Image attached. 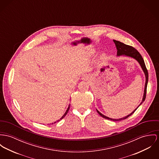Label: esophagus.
Here are the masks:
<instances>
[{
    "mask_svg": "<svg viewBox=\"0 0 159 159\" xmlns=\"http://www.w3.org/2000/svg\"><path fill=\"white\" fill-rule=\"evenodd\" d=\"M88 78V77L86 75V76H85V77L83 78V79H84V80H87Z\"/></svg>",
    "mask_w": 159,
    "mask_h": 159,
    "instance_id": "34e87169",
    "label": "esophagus"
}]
</instances>
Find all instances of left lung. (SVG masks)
<instances>
[{"label":"left lung","mask_w":159,"mask_h":159,"mask_svg":"<svg viewBox=\"0 0 159 159\" xmlns=\"http://www.w3.org/2000/svg\"><path fill=\"white\" fill-rule=\"evenodd\" d=\"M114 42L115 43V45L116 46V48L117 49V56H121V55H125V56H129V57H131L133 58H134L135 59H136L137 61H139V63H140L142 70H143L145 74V77H146V83H145V90H144V94H143V99H142V101L141 102V103L139 105V107L145 101V98H146V95H147V85H148V70H147V67L145 66V62L143 61V57H142L141 54L139 53V52L136 49H135L134 47H131V46H129V45H126L125 43H123L122 42H120L119 41H117V40H114ZM139 107L135 109V110L131 112L130 114H129L128 116L125 117H123L121 119H111L109 118L104 115H103L102 113H100L98 110H97L98 114L100 116H101L102 117H103L104 119H108V120H112V121H120V120H122L124 119H126V118H128V117L131 116L135 111V110H137Z\"/></svg>","instance_id":"obj_1"}]
</instances>
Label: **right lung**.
<instances>
[{
	"label": "right lung",
	"mask_w": 159,
	"mask_h": 159,
	"mask_svg": "<svg viewBox=\"0 0 159 159\" xmlns=\"http://www.w3.org/2000/svg\"><path fill=\"white\" fill-rule=\"evenodd\" d=\"M70 105H69V107H68V109H67V110H66V112H65V114H64V115H63V116H62V117H61V119H60V120H61V119H63V118H64V117H65V116H66V114H67V113H68V111H69V109H70ZM60 120H58V121H57V122H59V121H60ZM56 123V122H54V123Z\"/></svg>",
	"instance_id": "obj_1"
}]
</instances>
